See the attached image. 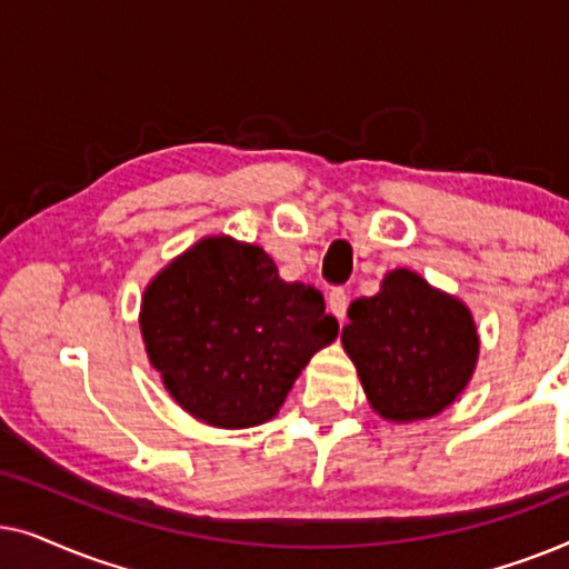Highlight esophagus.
Returning <instances> with one entry per match:
<instances>
[{
	"instance_id": "34e87169",
	"label": "esophagus",
	"mask_w": 569,
	"mask_h": 569,
	"mask_svg": "<svg viewBox=\"0 0 569 569\" xmlns=\"http://www.w3.org/2000/svg\"><path fill=\"white\" fill-rule=\"evenodd\" d=\"M347 306H349V295L341 290V287H333V290L329 292V310L339 318V321H345Z\"/></svg>"
}]
</instances>
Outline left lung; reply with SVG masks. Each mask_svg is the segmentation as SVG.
I'll list each match as a JSON object with an SVG mask.
<instances>
[{
    "mask_svg": "<svg viewBox=\"0 0 569 569\" xmlns=\"http://www.w3.org/2000/svg\"><path fill=\"white\" fill-rule=\"evenodd\" d=\"M347 316L341 345L388 422L440 415L469 386L479 357L471 310L415 271H388L380 292L355 300Z\"/></svg>",
    "mask_w": 569,
    "mask_h": 569,
    "instance_id": "left-lung-1",
    "label": "left lung"
}]
</instances>
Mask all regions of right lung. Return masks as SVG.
I'll use <instances>...</instances> for the list:
<instances>
[{
	"mask_svg": "<svg viewBox=\"0 0 569 569\" xmlns=\"http://www.w3.org/2000/svg\"><path fill=\"white\" fill-rule=\"evenodd\" d=\"M150 365L199 422H269L302 368L339 333L323 295L279 279L263 248L201 238L147 284L139 313Z\"/></svg>",
	"mask_w": 569,
	"mask_h": 569,
	"instance_id": "1",
	"label": "right lung"
}]
</instances>
